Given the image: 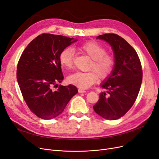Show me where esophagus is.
<instances>
[{
  "label": "esophagus",
  "instance_id": "esophagus-1",
  "mask_svg": "<svg viewBox=\"0 0 159 159\" xmlns=\"http://www.w3.org/2000/svg\"><path fill=\"white\" fill-rule=\"evenodd\" d=\"M78 91H79V93H85L86 92V91L83 89H79Z\"/></svg>",
  "mask_w": 159,
  "mask_h": 159
}]
</instances>
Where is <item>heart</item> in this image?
Segmentation results:
<instances>
[{
    "label": "heart",
    "instance_id": "1",
    "mask_svg": "<svg viewBox=\"0 0 159 159\" xmlns=\"http://www.w3.org/2000/svg\"><path fill=\"white\" fill-rule=\"evenodd\" d=\"M78 50L88 56L91 61L88 66L89 71H77L68 77L69 83L81 89H86L98 80L106 79L113 71L115 59L107 54V50L96 42H88L78 47ZM74 52L70 48H66L60 53L59 60L61 65L70 69L74 64Z\"/></svg>",
    "mask_w": 159,
    "mask_h": 159
}]
</instances>
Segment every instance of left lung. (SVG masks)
I'll return each instance as SVG.
<instances>
[{
    "label": "left lung",
    "mask_w": 159,
    "mask_h": 159,
    "mask_svg": "<svg viewBox=\"0 0 159 159\" xmlns=\"http://www.w3.org/2000/svg\"><path fill=\"white\" fill-rule=\"evenodd\" d=\"M96 38L111 46L115 65L112 73L101 84L106 92L99 94L93 108L104 119H118L131 108L137 98L143 79L141 61L133 48L119 35L104 34Z\"/></svg>",
    "instance_id": "8db88e82"
}]
</instances>
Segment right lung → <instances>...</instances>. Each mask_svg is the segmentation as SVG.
<instances>
[{
  "label": "right lung",
  "mask_w": 159,
  "mask_h": 159,
  "mask_svg": "<svg viewBox=\"0 0 159 159\" xmlns=\"http://www.w3.org/2000/svg\"><path fill=\"white\" fill-rule=\"evenodd\" d=\"M74 38L42 34L28 44L19 59L16 78L23 98L31 111L43 119L61 114L74 95L75 86L59 85L64 79L59 56L76 42Z\"/></svg>",
  "instance_id": "add662e5"
}]
</instances>
